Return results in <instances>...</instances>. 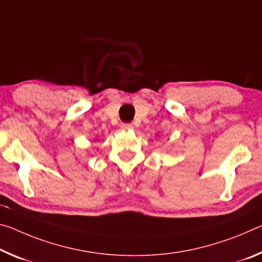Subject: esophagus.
<instances>
[{
  "label": "esophagus",
  "instance_id": "34e87169",
  "mask_svg": "<svg viewBox=\"0 0 262 262\" xmlns=\"http://www.w3.org/2000/svg\"><path fill=\"white\" fill-rule=\"evenodd\" d=\"M121 129L122 130H130V129H133V124H130V123H121Z\"/></svg>",
  "mask_w": 262,
  "mask_h": 262
}]
</instances>
